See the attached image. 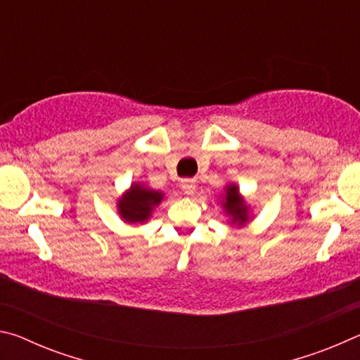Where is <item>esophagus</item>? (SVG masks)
I'll list each match as a JSON object with an SVG mask.
<instances>
[{
	"instance_id": "esophagus-1",
	"label": "esophagus",
	"mask_w": 360,
	"mask_h": 360,
	"mask_svg": "<svg viewBox=\"0 0 360 360\" xmlns=\"http://www.w3.org/2000/svg\"><path fill=\"white\" fill-rule=\"evenodd\" d=\"M181 188L184 191L187 195H192L195 192V182L193 179H184L181 181Z\"/></svg>"
}]
</instances>
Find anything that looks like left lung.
Instances as JSON below:
<instances>
[{
	"instance_id": "obj_1",
	"label": "left lung",
	"mask_w": 360,
	"mask_h": 360,
	"mask_svg": "<svg viewBox=\"0 0 360 360\" xmlns=\"http://www.w3.org/2000/svg\"><path fill=\"white\" fill-rule=\"evenodd\" d=\"M224 208L230 214L231 222L245 224L248 221V206L243 202V198L238 193V187L236 186H229L227 192H225V203Z\"/></svg>"
}]
</instances>
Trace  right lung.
Returning a JSON list of instances; mask_svg holds the SVG:
<instances>
[{
    "instance_id": "obj_1",
    "label": "right lung",
    "mask_w": 360,
    "mask_h": 360,
    "mask_svg": "<svg viewBox=\"0 0 360 360\" xmlns=\"http://www.w3.org/2000/svg\"><path fill=\"white\" fill-rule=\"evenodd\" d=\"M163 193L148 187L133 184L129 192L119 200L120 216L130 224H141L150 217L152 210L162 202Z\"/></svg>"
}]
</instances>
